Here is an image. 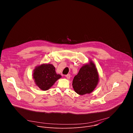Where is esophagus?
<instances>
[{"label": "esophagus", "mask_w": 133, "mask_h": 133, "mask_svg": "<svg viewBox=\"0 0 133 133\" xmlns=\"http://www.w3.org/2000/svg\"><path fill=\"white\" fill-rule=\"evenodd\" d=\"M65 77L68 78V79H70V77H71V75L70 74H67L65 75Z\"/></svg>", "instance_id": "1"}]
</instances>
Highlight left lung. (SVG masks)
<instances>
[{"label": "left lung", "instance_id": "1", "mask_svg": "<svg viewBox=\"0 0 133 133\" xmlns=\"http://www.w3.org/2000/svg\"><path fill=\"white\" fill-rule=\"evenodd\" d=\"M99 82V75L96 65L92 61L80 69L73 78L72 86L74 91L80 95L90 94L95 89Z\"/></svg>", "mask_w": 133, "mask_h": 133}]
</instances>
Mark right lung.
I'll return each mask as SVG.
<instances>
[{"label":"right lung","instance_id":"right-lung-1","mask_svg":"<svg viewBox=\"0 0 133 133\" xmlns=\"http://www.w3.org/2000/svg\"><path fill=\"white\" fill-rule=\"evenodd\" d=\"M33 77L36 85L42 90H48L61 75L57 74L51 64H42L34 70Z\"/></svg>","mask_w":133,"mask_h":133}]
</instances>
